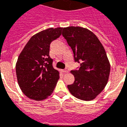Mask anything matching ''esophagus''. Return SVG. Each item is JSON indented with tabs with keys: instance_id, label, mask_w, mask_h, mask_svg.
<instances>
[{
	"instance_id": "34e87169",
	"label": "esophagus",
	"mask_w": 127,
	"mask_h": 127,
	"mask_svg": "<svg viewBox=\"0 0 127 127\" xmlns=\"http://www.w3.org/2000/svg\"><path fill=\"white\" fill-rule=\"evenodd\" d=\"M63 72H64V73H68V72H69V70H68V68H65L64 70H63Z\"/></svg>"
}]
</instances>
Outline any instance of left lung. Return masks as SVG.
I'll use <instances>...</instances> for the list:
<instances>
[{
  "mask_svg": "<svg viewBox=\"0 0 127 127\" xmlns=\"http://www.w3.org/2000/svg\"><path fill=\"white\" fill-rule=\"evenodd\" d=\"M63 35L72 48L77 70H71L74 82L68 85L72 95L84 101L94 99L105 88L110 73V63L102 44L91 31L78 26L64 28Z\"/></svg>",
  "mask_w": 127,
  "mask_h": 127,
  "instance_id": "left-lung-1",
  "label": "left lung"
}]
</instances>
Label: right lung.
I'll return each mask as SVG.
<instances>
[{
    "mask_svg": "<svg viewBox=\"0 0 127 127\" xmlns=\"http://www.w3.org/2000/svg\"><path fill=\"white\" fill-rule=\"evenodd\" d=\"M63 28H50L33 35L20 54L16 64L21 90L35 101L45 99L53 92L59 72L53 67L50 44L61 35Z\"/></svg>",
    "mask_w": 127,
    "mask_h": 127,
    "instance_id": "1",
    "label": "right lung"
}]
</instances>
